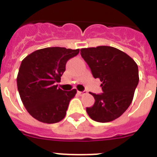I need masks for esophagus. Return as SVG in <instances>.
Wrapping results in <instances>:
<instances>
[{
  "label": "esophagus",
  "instance_id": "esophagus-1",
  "mask_svg": "<svg viewBox=\"0 0 157 157\" xmlns=\"http://www.w3.org/2000/svg\"><path fill=\"white\" fill-rule=\"evenodd\" d=\"M78 94H79V95H82V94H87V92L86 90H83V91H78Z\"/></svg>",
  "mask_w": 157,
  "mask_h": 157
}]
</instances>
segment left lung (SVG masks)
Segmentation results:
<instances>
[{
	"label": "left lung",
	"mask_w": 157,
	"mask_h": 157,
	"mask_svg": "<svg viewBox=\"0 0 157 157\" xmlns=\"http://www.w3.org/2000/svg\"><path fill=\"white\" fill-rule=\"evenodd\" d=\"M81 56L95 78H100L103 93L94 96L95 102L86 108L93 120L108 123L120 117L128 109L138 84V67L132 58L111 46L82 48Z\"/></svg>",
	"instance_id": "obj_1"
}]
</instances>
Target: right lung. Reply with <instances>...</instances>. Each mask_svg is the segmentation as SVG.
<instances>
[{
    "instance_id": "right-lung-1",
    "label": "right lung",
    "mask_w": 157,
    "mask_h": 157,
    "mask_svg": "<svg viewBox=\"0 0 157 157\" xmlns=\"http://www.w3.org/2000/svg\"><path fill=\"white\" fill-rule=\"evenodd\" d=\"M78 52L79 49L48 47L34 51L23 59L17 87L32 117L45 123H58L65 117L69 102L77 90L64 91L56 83L60 82L67 60Z\"/></svg>"
}]
</instances>
